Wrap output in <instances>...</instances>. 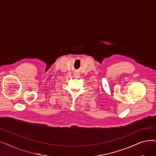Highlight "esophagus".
<instances>
[{"label":"esophagus","instance_id":"obj_1","mask_svg":"<svg viewBox=\"0 0 156 156\" xmlns=\"http://www.w3.org/2000/svg\"><path fill=\"white\" fill-rule=\"evenodd\" d=\"M78 76H79V75H78Z\"/></svg>","mask_w":156,"mask_h":156}]
</instances>
